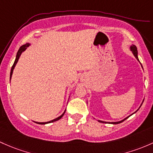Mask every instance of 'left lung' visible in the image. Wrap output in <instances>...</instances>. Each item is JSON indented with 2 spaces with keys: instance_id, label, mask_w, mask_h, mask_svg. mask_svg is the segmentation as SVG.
<instances>
[{
  "instance_id": "1",
  "label": "left lung",
  "mask_w": 153,
  "mask_h": 153,
  "mask_svg": "<svg viewBox=\"0 0 153 153\" xmlns=\"http://www.w3.org/2000/svg\"><path fill=\"white\" fill-rule=\"evenodd\" d=\"M130 49H131V51H133V55H134V56H135V58H136V59H137V60L139 61V59H138V51H137V48H136V46H135V45H131V46H130ZM143 102H144V101H143ZM141 105H142V104H141ZM138 110H137V111H138ZM136 111H135V112H136ZM130 116H131V115H130ZM128 117H129V116H128ZM128 117L125 118V119H124V120L120 121V122H110V123L113 124H119V123H121V122H124V121L125 120V119H127V118H128ZM98 122H102V123H104V122H105H105H102V121H100V120H98Z\"/></svg>"
}]
</instances>
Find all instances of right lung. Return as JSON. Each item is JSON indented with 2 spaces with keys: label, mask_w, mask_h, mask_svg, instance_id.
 <instances>
[{
  "label": "right lung",
  "mask_w": 153,
  "mask_h": 153,
  "mask_svg": "<svg viewBox=\"0 0 153 153\" xmlns=\"http://www.w3.org/2000/svg\"><path fill=\"white\" fill-rule=\"evenodd\" d=\"M29 43H26V44H25V45H22V46H20V48H19L18 53H17V55H16V59H15V62H14L13 65H12V69H11V72H10V79H11V78H12V73H13V70H14V68H15V65H16L17 62H18V59H19V57H20V55H21L22 52H23V51H24L26 49V48H27V47L29 46ZM65 112H64V113H62V114L60 116H59V117L56 118V119H53V120L50 121V122H36V123L40 124H45L51 123V122H56V121L59 120V119H60L61 118H62V116H63V115H64V113H65Z\"/></svg>",
  "instance_id": "1"
}]
</instances>
